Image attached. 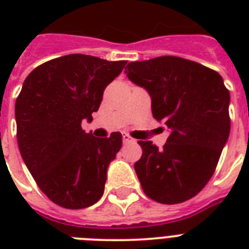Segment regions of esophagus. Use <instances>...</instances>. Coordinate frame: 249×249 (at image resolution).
<instances>
[{
    "label": "esophagus",
    "mask_w": 249,
    "mask_h": 249,
    "mask_svg": "<svg viewBox=\"0 0 249 249\" xmlns=\"http://www.w3.org/2000/svg\"><path fill=\"white\" fill-rule=\"evenodd\" d=\"M123 141H124L125 143H132V142H134V140L130 136H128V134H123Z\"/></svg>",
    "instance_id": "34e87169"
}]
</instances>
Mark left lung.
Segmentation results:
<instances>
[{
  "label": "left lung",
  "instance_id": "left-lung-1",
  "mask_svg": "<svg viewBox=\"0 0 249 249\" xmlns=\"http://www.w3.org/2000/svg\"><path fill=\"white\" fill-rule=\"evenodd\" d=\"M128 79L147 90L152 115L169 129L163 148L138 141L134 169L144 194L178 204L200 193L214 173L230 133V93L211 68L179 56L132 62Z\"/></svg>",
  "mask_w": 249,
  "mask_h": 249
}]
</instances>
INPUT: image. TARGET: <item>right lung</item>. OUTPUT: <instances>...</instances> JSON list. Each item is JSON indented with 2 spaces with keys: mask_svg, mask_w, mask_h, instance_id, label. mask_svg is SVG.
Here are the masks:
<instances>
[{
  "mask_svg": "<svg viewBox=\"0 0 249 249\" xmlns=\"http://www.w3.org/2000/svg\"><path fill=\"white\" fill-rule=\"evenodd\" d=\"M125 64L70 54L38 66L23 83L15 103L19 151L41 191L63 208H86L103 195L121 133L97 138L81 123L93 120Z\"/></svg>",
  "mask_w": 249,
  "mask_h": 249,
  "instance_id": "1",
  "label": "right lung"
}]
</instances>
